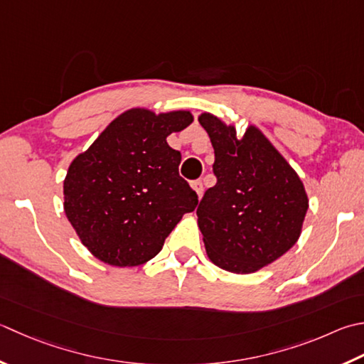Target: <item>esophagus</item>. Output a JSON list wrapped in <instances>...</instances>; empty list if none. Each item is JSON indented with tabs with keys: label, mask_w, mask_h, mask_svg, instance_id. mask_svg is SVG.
<instances>
[{
	"label": "esophagus",
	"mask_w": 364,
	"mask_h": 364,
	"mask_svg": "<svg viewBox=\"0 0 364 364\" xmlns=\"http://www.w3.org/2000/svg\"><path fill=\"white\" fill-rule=\"evenodd\" d=\"M192 189L197 192L198 197H202V194H203V183H202V180L192 181Z\"/></svg>",
	"instance_id": "34e87169"
}]
</instances>
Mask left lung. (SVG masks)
Segmentation results:
<instances>
[{"mask_svg":"<svg viewBox=\"0 0 364 364\" xmlns=\"http://www.w3.org/2000/svg\"><path fill=\"white\" fill-rule=\"evenodd\" d=\"M215 148L216 184L197 208L210 260L247 274L279 259L296 243L308 211L300 178L257 127L237 139L233 126L198 118Z\"/></svg>","mask_w":364,"mask_h":364,"instance_id":"8db88e82","label":"left lung"}]
</instances>
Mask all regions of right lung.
Listing matches in <instances>:
<instances>
[{"label": "right lung", "mask_w": 364, "mask_h": 364, "mask_svg": "<svg viewBox=\"0 0 364 364\" xmlns=\"http://www.w3.org/2000/svg\"><path fill=\"white\" fill-rule=\"evenodd\" d=\"M189 112H124L77 156L64 180V211L82 243L109 265L137 267L158 255L198 197L178 173L181 153L167 137Z\"/></svg>", "instance_id": "1"}]
</instances>
